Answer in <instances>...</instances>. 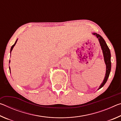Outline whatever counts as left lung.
Wrapping results in <instances>:
<instances>
[{
	"label": "left lung",
	"instance_id": "1",
	"mask_svg": "<svg viewBox=\"0 0 121 121\" xmlns=\"http://www.w3.org/2000/svg\"><path fill=\"white\" fill-rule=\"evenodd\" d=\"M94 35L96 36L97 38L98 39L99 41L100 46L101 47V49L102 50V52H103L104 56V60H105V62L106 65V75L105 77L104 78V79L101 85H100L99 89L101 88L105 84V83L107 82L108 78L109 76V73L110 72V70H111V61H110V57H111V55H110V52L109 50V48H108L107 44H106L105 40L104 38L100 35L98 34L97 33H93Z\"/></svg>",
	"mask_w": 121,
	"mask_h": 121
}]
</instances>
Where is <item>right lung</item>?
Segmentation results:
<instances>
[{
  "label": "right lung",
  "instance_id": "1",
  "mask_svg": "<svg viewBox=\"0 0 121 121\" xmlns=\"http://www.w3.org/2000/svg\"><path fill=\"white\" fill-rule=\"evenodd\" d=\"M17 39L16 40V42H15V43H14V44L13 45V46H12L11 47V52H12V50H13V48H14V46H15V45L16 44V42H17ZM9 62H10V60H9ZM9 71H11V70H11V69H10V67H9Z\"/></svg>",
  "mask_w": 121,
  "mask_h": 121
}]
</instances>
